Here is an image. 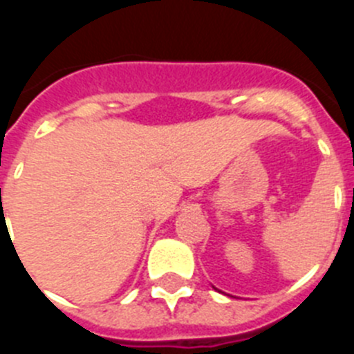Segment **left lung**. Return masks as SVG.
Wrapping results in <instances>:
<instances>
[{"label":"left lung","mask_w":354,"mask_h":354,"mask_svg":"<svg viewBox=\"0 0 354 354\" xmlns=\"http://www.w3.org/2000/svg\"><path fill=\"white\" fill-rule=\"evenodd\" d=\"M213 288H214V286H213ZM214 290H216V288H214Z\"/></svg>","instance_id":"8db88e82"}]
</instances>
